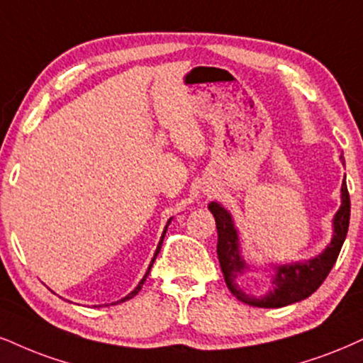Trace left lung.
<instances>
[{"mask_svg": "<svg viewBox=\"0 0 363 363\" xmlns=\"http://www.w3.org/2000/svg\"><path fill=\"white\" fill-rule=\"evenodd\" d=\"M340 199H342V203H340V208L333 217V235L330 244L321 250L318 256L308 259V261L271 264V288L259 296L240 288L239 284V277L252 269H250L249 262L245 261L242 254L239 230H237L232 213L222 203L210 202L208 210L216 217L218 235V262H220L223 279H225L230 293L245 305L257 308L288 306L311 296L326 279L328 272L332 271L333 264L337 262L340 249L345 242L348 222H350V195H348L345 180L342 183Z\"/></svg>", "mask_w": 363, "mask_h": 363, "instance_id": "obj_1", "label": "left lung"}]
</instances>
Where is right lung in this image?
<instances>
[{
  "label": "right lung",
  "mask_w": 363,
  "mask_h": 363,
  "mask_svg": "<svg viewBox=\"0 0 363 363\" xmlns=\"http://www.w3.org/2000/svg\"><path fill=\"white\" fill-rule=\"evenodd\" d=\"M173 220V217L169 218V220L167 222V225H164V230H163V234H161V239H160V242H158V247H156V250H155V256H153V259H151V262H150V266H147V269H146V272H145V276H143V279L140 281V283H138V286L136 288H134L131 293L128 294V296H124L123 299H119V301H116V303H123V301H128V299H131L133 296H136L138 293H140L141 291V288H143V284H145V281H146V277H147V274H150V271H151V267H153V262L156 261V256H158L160 254V249H161V244H163V239H164V234H167V230H168V225H169V222ZM116 303H113V305H116Z\"/></svg>",
  "instance_id": "right-lung-1"
}]
</instances>
